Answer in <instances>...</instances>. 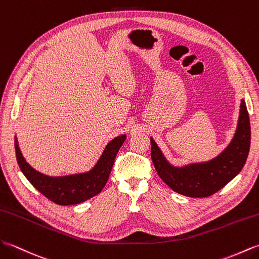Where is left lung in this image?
I'll use <instances>...</instances> for the list:
<instances>
[{"label": "left lung", "instance_id": "obj_1", "mask_svg": "<svg viewBox=\"0 0 259 259\" xmlns=\"http://www.w3.org/2000/svg\"><path fill=\"white\" fill-rule=\"evenodd\" d=\"M151 156L157 174L174 192L188 197H208L231 182L246 163L250 146V123L245 101L240 103L234 139L223 153L209 162L176 167L167 162L151 137Z\"/></svg>", "mask_w": 259, "mask_h": 259}]
</instances>
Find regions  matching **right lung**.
<instances>
[{
	"instance_id": "add662e5",
	"label": "right lung",
	"mask_w": 259,
	"mask_h": 259,
	"mask_svg": "<svg viewBox=\"0 0 259 259\" xmlns=\"http://www.w3.org/2000/svg\"><path fill=\"white\" fill-rule=\"evenodd\" d=\"M125 140L126 135H120L108 143L99 162L90 171L67 176H49L34 169L23 157L16 137L15 153L22 173L39 193L57 205H75L102 192L111 174L118 149Z\"/></svg>"
}]
</instances>
